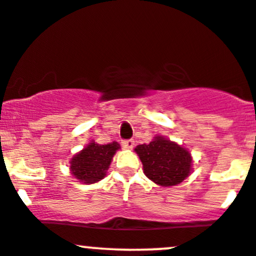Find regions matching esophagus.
<instances>
[{"label": "esophagus", "mask_w": 256, "mask_h": 256, "mask_svg": "<svg viewBox=\"0 0 256 256\" xmlns=\"http://www.w3.org/2000/svg\"><path fill=\"white\" fill-rule=\"evenodd\" d=\"M122 146L126 148V150H132L134 146V142L132 141V140H128V141L122 142Z\"/></svg>", "instance_id": "esophagus-1"}]
</instances>
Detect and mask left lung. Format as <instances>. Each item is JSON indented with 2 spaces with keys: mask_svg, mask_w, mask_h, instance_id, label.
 Segmentation results:
<instances>
[{
  "mask_svg": "<svg viewBox=\"0 0 256 256\" xmlns=\"http://www.w3.org/2000/svg\"><path fill=\"white\" fill-rule=\"evenodd\" d=\"M134 152L142 162L144 175L158 186H176L193 171L190 150L160 134L148 144H138Z\"/></svg>",
  "mask_w": 256,
  "mask_h": 256,
  "instance_id": "obj_1",
  "label": "left lung"
}]
</instances>
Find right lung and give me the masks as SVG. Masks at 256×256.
I'll return each instance as SVG.
<instances>
[{
	"label": "right lung",
	"mask_w": 256,
	"mask_h": 256,
	"mask_svg": "<svg viewBox=\"0 0 256 256\" xmlns=\"http://www.w3.org/2000/svg\"><path fill=\"white\" fill-rule=\"evenodd\" d=\"M119 150L120 144L115 141L108 144H98L92 140L70 159V174L84 184H97L106 176L113 156Z\"/></svg>",
	"instance_id": "obj_1"
}]
</instances>
